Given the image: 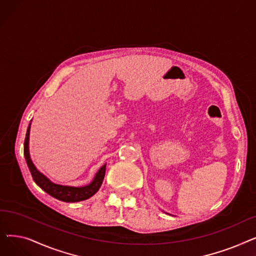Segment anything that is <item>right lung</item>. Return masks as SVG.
<instances>
[{"label":"right lung","mask_w":256,"mask_h":256,"mask_svg":"<svg viewBox=\"0 0 256 256\" xmlns=\"http://www.w3.org/2000/svg\"><path fill=\"white\" fill-rule=\"evenodd\" d=\"M29 135H30V124L26 130V139H24V154L26 158V162L28 164L29 170L32 174V178L34 182L42 188V189L46 192L48 195L52 196L54 198L59 199L64 202H78V201H83L90 197H92L96 194L102 184L104 173H106V164L98 170L96 173V178H94L93 182L85 186H61L52 182L50 180H48L44 174L40 173L34 164L32 163L30 154H29Z\"/></svg>","instance_id":"add662e5"}]
</instances>
